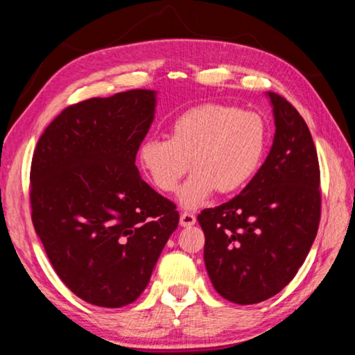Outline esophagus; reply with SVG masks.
I'll use <instances>...</instances> for the list:
<instances>
[{
  "instance_id": "esophagus-1",
  "label": "esophagus",
  "mask_w": 355,
  "mask_h": 355,
  "mask_svg": "<svg viewBox=\"0 0 355 355\" xmlns=\"http://www.w3.org/2000/svg\"><path fill=\"white\" fill-rule=\"evenodd\" d=\"M194 224H196V216L193 215V213L183 211L182 215H180V226L191 227V226H194Z\"/></svg>"
}]
</instances>
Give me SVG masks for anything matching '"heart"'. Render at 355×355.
I'll list each match as a JSON object with an SVG mask.
<instances>
[{
  "label": "heart",
  "mask_w": 355,
  "mask_h": 355,
  "mask_svg": "<svg viewBox=\"0 0 355 355\" xmlns=\"http://www.w3.org/2000/svg\"><path fill=\"white\" fill-rule=\"evenodd\" d=\"M263 118L224 104H200L184 110L168 128V139L147 137L137 148L140 167L164 193L178 187L189 168L194 172L178 191L187 208H198L216 193H235L254 177L267 150Z\"/></svg>",
  "instance_id": "b5f03b06"
}]
</instances>
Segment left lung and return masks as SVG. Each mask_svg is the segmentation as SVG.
<instances>
[{
    "label": "left lung",
    "mask_w": 355,
    "mask_h": 355,
    "mask_svg": "<svg viewBox=\"0 0 355 355\" xmlns=\"http://www.w3.org/2000/svg\"><path fill=\"white\" fill-rule=\"evenodd\" d=\"M266 94L275 118L266 162L239 196L198 216L213 288L239 305L267 300L291 283L311 250L320 218L311 132L294 105L277 93Z\"/></svg>",
    "instance_id": "1"
}]
</instances>
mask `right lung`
<instances>
[{"label":"right lung","instance_id":"right-lung-1","mask_svg":"<svg viewBox=\"0 0 355 355\" xmlns=\"http://www.w3.org/2000/svg\"><path fill=\"white\" fill-rule=\"evenodd\" d=\"M157 93L131 89L71 105L31 164V218L61 281L92 305H129L147 288L178 211L140 177L137 148Z\"/></svg>","mask_w":355,"mask_h":355}]
</instances>
